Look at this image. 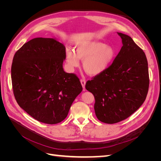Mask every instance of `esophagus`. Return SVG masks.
Listing matches in <instances>:
<instances>
[{"label": "esophagus", "instance_id": "obj_1", "mask_svg": "<svg viewBox=\"0 0 161 161\" xmlns=\"http://www.w3.org/2000/svg\"><path fill=\"white\" fill-rule=\"evenodd\" d=\"M80 83H81V85H82V88H83V89H85V85H86V81H85V80H84V79H80Z\"/></svg>", "mask_w": 161, "mask_h": 161}]
</instances>
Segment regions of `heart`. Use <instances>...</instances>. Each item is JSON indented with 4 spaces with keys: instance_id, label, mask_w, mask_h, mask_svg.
Returning a JSON list of instances; mask_svg holds the SVG:
<instances>
[{
    "instance_id": "b5f03b06",
    "label": "heart",
    "mask_w": 161,
    "mask_h": 161,
    "mask_svg": "<svg viewBox=\"0 0 161 161\" xmlns=\"http://www.w3.org/2000/svg\"><path fill=\"white\" fill-rule=\"evenodd\" d=\"M115 55L113 47L99 41L82 42L76 46V52L69 48L66 50V62L70 69L79 67L81 60L84 70L91 76L99 75L108 69Z\"/></svg>"
}]
</instances>
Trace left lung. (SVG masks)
Returning <instances> with one entry per match:
<instances>
[{
  "label": "left lung",
  "instance_id": "1",
  "mask_svg": "<svg viewBox=\"0 0 161 161\" xmlns=\"http://www.w3.org/2000/svg\"><path fill=\"white\" fill-rule=\"evenodd\" d=\"M118 34L123 46L113 63L85 85L95 97L97 119L110 124L125 119L138 110L146 99L149 86L144 52L131 37Z\"/></svg>",
  "mask_w": 161,
  "mask_h": 161
}]
</instances>
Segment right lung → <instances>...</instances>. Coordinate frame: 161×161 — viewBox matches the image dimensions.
Instances as JSON below:
<instances>
[{
  "instance_id": "1",
  "label": "right lung",
  "mask_w": 161,
  "mask_h": 161,
  "mask_svg": "<svg viewBox=\"0 0 161 161\" xmlns=\"http://www.w3.org/2000/svg\"><path fill=\"white\" fill-rule=\"evenodd\" d=\"M66 48L55 38L37 37L14 54L11 66L13 93L19 105L47 124L64 120L82 91L79 79L63 69Z\"/></svg>"
}]
</instances>
